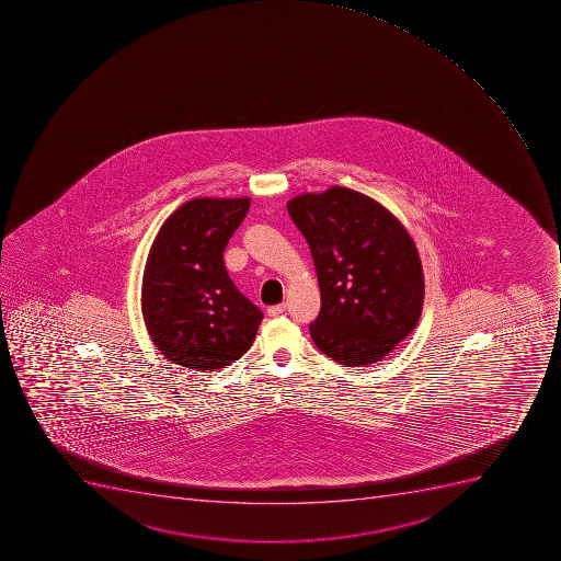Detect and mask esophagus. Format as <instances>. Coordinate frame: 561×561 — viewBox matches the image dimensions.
<instances>
[{"instance_id": "obj_1", "label": "esophagus", "mask_w": 561, "mask_h": 561, "mask_svg": "<svg viewBox=\"0 0 561 561\" xmlns=\"http://www.w3.org/2000/svg\"><path fill=\"white\" fill-rule=\"evenodd\" d=\"M286 311V304H278V306L268 307V317H278Z\"/></svg>"}]
</instances>
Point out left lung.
I'll return each mask as SVG.
<instances>
[{
  "instance_id": "1",
  "label": "left lung",
  "mask_w": 561,
  "mask_h": 561,
  "mask_svg": "<svg viewBox=\"0 0 561 561\" xmlns=\"http://www.w3.org/2000/svg\"><path fill=\"white\" fill-rule=\"evenodd\" d=\"M317 268L322 309L312 342L345 366L374 365L410 336L424 272L404 225L370 196L332 185L288 202Z\"/></svg>"
}]
</instances>
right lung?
<instances>
[{"mask_svg": "<svg viewBox=\"0 0 561 561\" xmlns=\"http://www.w3.org/2000/svg\"><path fill=\"white\" fill-rule=\"evenodd\" d=\"M250 198H195L162 224L142 275L141 309L153 345L175 365L215 371L254 343L263 312L236 288L224 250Z\"/></svg>", "mask_w": 561, "mask_h": 561, "instance_id": "add662e5", "label": "right lung"}]
</instances>
